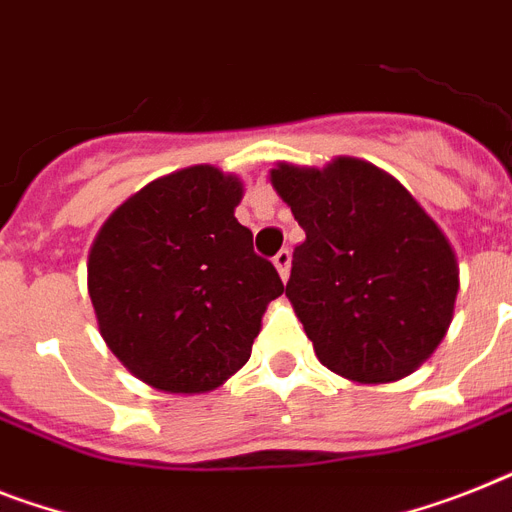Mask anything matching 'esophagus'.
<instances>
[{"instance_id":"34e87169","label":"esophagus","mask_w":512,"mask_h":512,"mask_svg":"<svg viewBox=\"0 0 512 512\" xmlns=\"http://www.w3.org/2000/svg\"><path fill=\"white\" fill-rule=\"evenodd\" d=\"M290 259H293V256H290V251H287V248H282V251L274 256V266H277V272H280L282 280H287V277H290Z\"/></svg>"}]
</instances>
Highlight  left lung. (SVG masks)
<instances>
[{"instance_id": "8db88e82", "label": "left lung", "mask_w": 512, "mask_h": 512, "mask_svg": "<svg viewBox=\"0 0 512 512\" xmlns=\"http://www.w3.org/2000/svg\"><path fill=\"white\" fill-rule=\"evenodd\" d=\"M272 188L306 232L285 295L316 358L358 384L398 382L447 335L458 256L400 180L356 156L277 162Z\"/></svg>"}]
</instances>
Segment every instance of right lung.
<instances>
[{"label":"right lung","instance_id":"right-lung-1","mask_svg":"<svg viewBox=\"0 0 512 512\" xmlns=\"http://www.w3.org/2000/svg\"><path fill=\"white\" fill-rule=\"evenodd\" d=\"M246 188L196 164L122 201L88 251V295L107 348L154 390L201 395L251 358L285 285L235 219Z\"/></svg>","mask_w":512,"mask_h":512}]
</instances>
